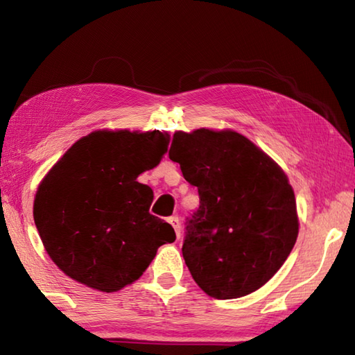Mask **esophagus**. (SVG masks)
<instances>
[{
    "instance_id": "34e87169",
    "label": "esophagus",
    "mask_w": 355,
    "mask_h": 355,
    "mask_svg": "<svg viewBox=\"0 0 355 355\" xmlns=\"http://www.w3.org/2000/svg\"><path fill=\"white\" fill-rule=\"evenodd\" d=\"M169 222H171V225L173 227V230H175V235H177V238L182 236V224H180L178 216H171V218H169Z\"/></svg>"
}]
</instances>
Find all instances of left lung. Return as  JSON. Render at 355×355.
<instances>
[{
	"instance_id": "obj_1",
	"label": "left lung",
	"mask_w": 355,
	"mask_h": 355,
	"mask_svg": "<svg viewBox=\"0 0 355 355\" xmlns=\"http://www.w3.org/2000/svg\"><path fill=\"white\" fill-rule=\"evenodd\" d=\"M169 158L199 191L182 248L192 279L214 299L257 291L297 239L296 199L285 172L232 130L177 131Z\"/></svg>"
}]
</instances>
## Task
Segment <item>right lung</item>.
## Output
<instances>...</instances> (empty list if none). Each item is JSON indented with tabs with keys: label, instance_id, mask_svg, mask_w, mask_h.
Returning <instances> with one entry per match:
<instances>
[{
	"label": "right lung",
	"instance_id": "obj_1",
	"mask_svg": "<svg viewBox=\"0 0 355 355\" xmlns=\"http://www.w3.org/2000/svg\"><path fill=\"white\" fill-rule=\"evenodd\" d=\"M169 146L161 131H94L76 141L39 184L34 222L46 254L64 274L112 293L144 274L171 224L150 214V186L137 182Z\"/></svg>",
	"mask_w": 355,
	"mask_h": 355
}]
</instances>
